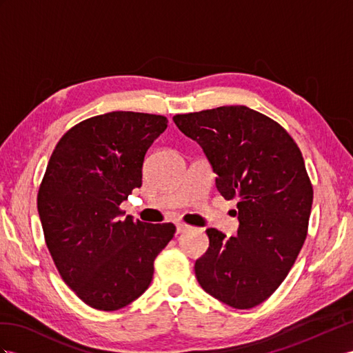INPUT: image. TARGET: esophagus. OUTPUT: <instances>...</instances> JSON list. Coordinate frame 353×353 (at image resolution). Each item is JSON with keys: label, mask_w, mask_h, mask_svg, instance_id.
Returning <instances> with one entry per match:
<instances>
[{"label": "esophagus", "mask_w": 353, "mask_h": 353, "mask_svg": "<svg viewBox=\"0 0 353 353\" xmlns=\"http://www.w3.org/2000/svg\"><path fill=\"white\" fill-rule=\"evenodd\" d=\"M189 227H188V225H185V223H176V231H177V234H180V232H185L186 230H188Z\"/></svg>", "instance_id": "34e87169"}]
</instances>
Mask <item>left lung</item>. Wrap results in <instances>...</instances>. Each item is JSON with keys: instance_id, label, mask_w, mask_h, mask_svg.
Returning <instances> with one entry per match:
<instances>
[{"instance_id": "obj_1", "label": "left lung", "mask_w": 353, "mask_h": 353, "mask_svg": "<svg viewBox=\"0 0 353 353\" xmlns=\"http://www.w3.org/2000/svg\"><path fill=\"white\" fill-rule=\"evenodd\" d=\"M200 144L225 200L239 198L236 237L209 228L195 276L207 294L252 309L273 294L307 237L313 188L300 149L282 126L246 105L173 117Z\"/></svg>"}]
</instances>
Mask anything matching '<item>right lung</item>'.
Wrapping results in <instances>:
<instances>
[{
  "instance_id": "add662e5",
  "label": "right lung",
  "mask_w": 353,
  "mask_h": 353,
  "mask_svg": "<svg viewBox=\"0 0 353 353\" xmlns=\"http://www.w3.org/2000/svg\"><path fill=\"white\" fill-rule=\"evenodd\" d=\"M167 117L110 112L77 123L59 140L39 189L37 209L61 277L97 310H117L146 291L153 261L173 223H146L119 205L141 186L148 149Z\"/></svg>"
}]
</instances>
